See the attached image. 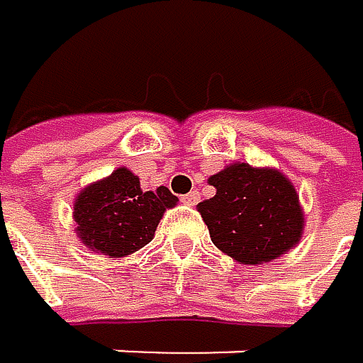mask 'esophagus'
Listing matches in <instances>:
<instances>
[{
	"mask_svg": "<svg viewBox=\"0 0 363 363\" xmlns=\"http://www.w3.org/2000/svg\"><path fill=\"white\" fill-rule=\"evenodd\" d=\"M180 200H183V204H187V206H194V204H198V200H200V194H198V191H189L187 196H183Z\"/></svg>",
	"mask_w": 363,
	"mask_h": 363,
	"instance_id": "obj_1",
	"label": "esophagus"
}]
</instances>
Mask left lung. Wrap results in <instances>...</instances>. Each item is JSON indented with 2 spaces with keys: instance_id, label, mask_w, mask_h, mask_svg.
I'll list each match as a JSON object with an SVG mask.
<instances>
[{
  "instance_id": "left-lung-1",
  "label": "left lung",
  "mask_w": 363,
  "mask_h": 363,
  "mask_svg": "<svg viewBox=\"0 0 363 363\" xmlns=\"http://www.w3.org/2000/svg\"><path fill=\"white\" fill-rule=\"evenodd\" d=\"M216 196L198 204L211 242L237 263L261 266L294 248L305 211L294 183L274 167L230 163L208 178Z\"/></svg>"
}]
</instances>
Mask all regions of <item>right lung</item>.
<instances>
[{
	"label": "right lung",
	"mask_w": 363,
	"mask_h": 363,
	"mask_svg": "<svg viewBox=\"0 0 363 363\" xmlns=\"http://www.w3.org/2000/svg\"><path fill=\"white\" fill-rule=\"evenodd\" d=\"M178 198L167 187L141 189L139 176L117 167L74 198V222L80 244L108 259L137 252L155 240V230Z\"/></svg>",
	"instance_id": "obj_1"
}]
</instances>
